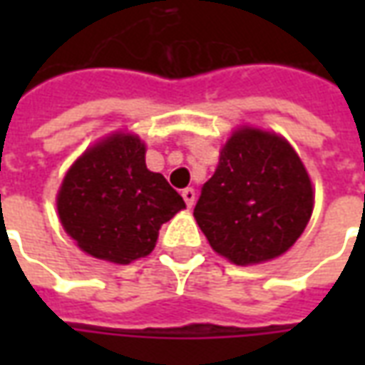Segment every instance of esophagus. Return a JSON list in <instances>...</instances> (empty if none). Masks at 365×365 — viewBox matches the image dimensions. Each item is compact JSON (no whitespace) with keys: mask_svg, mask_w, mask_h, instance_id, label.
<instances>
[{"mask_svg":"<svg viewBox=\"0 0 365 365\" xmlns=\"http://www.w3.org/2000/svg\"><path fill=\"white\" fill-rule=\"evenodd\" d=\"M182 197L183 201H185V205L191 207L195 203V190H193V187H185V190L182 191Z\"/></svg>","mask_w":365,"mask_h":365,"instance_id":"34e87169","label":"esophagus"}]
</instances>
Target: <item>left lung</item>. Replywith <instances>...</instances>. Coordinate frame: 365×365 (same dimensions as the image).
Masks as SVG:
<instances>
[{"mask_svg":"<svg viewBox=\"0 0 365 365\" xmlns=\"http://www.w3.org/2000/svg\"><path fill=\"white\" fill-rule=\"evenodd\" d=\"M311 213L313 187L303 162L283 138L258 128L230 136L193 209L215 252L238 266L289 250Z\"/></svg>","mask_w":365,"mask_h":365,"instance_id":"obj_1","label":"left lung"}]
</instances>
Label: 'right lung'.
Segmentation results:
<instances>
[{"instance_id": "right-lung-1", "label": "right lung", "mask_w": 365, "mask_h": 365, "mask_svg": "<svg viewBox=\"0 0 365 365\" xmlns=\"http://www.w3.org/2000/svg\"><path fill=\"white\" fill-rule=\"evenodd\" d=\"M144 152L138 136L113 135L68 170L60 221L93 258L130 264L150 254L160 227L185 207L166 178L146 168Z\"/></svg>"}]
</instances>
